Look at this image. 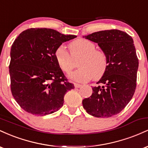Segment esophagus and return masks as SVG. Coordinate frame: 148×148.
<instances>
[{
  "mask_svg": "<svg viewBox=\"0 0 148 148\" xmlns=\"http://www.w3.org/2000/svg\"><path fill=\"white\" fill-rule=\"evenodd\" d=\"M81 86H82V85L81 84H74V87L75 88H81Z\"/></svg>",
  "mask_w": 148,
  "mask_h": 148,
  "instance_id": "obj_1",
  "label": "esophagus"
}]
</instances>
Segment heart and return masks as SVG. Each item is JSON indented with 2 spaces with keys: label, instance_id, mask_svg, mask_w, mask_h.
Instances as JSON below:
<instances>
[{
  "label": "heart",
  "instance_id": "b5f03b06",
  "mask_svg": "<svg viewBox=\"0 0 148 148\" xmlns=\"http://www.w3.org/2000/svg\"><path fill=\"white\" fill-rule=\"evenodd\" d=\"M71 53L63 45L56 49L54 56L60 68L65 73H69L75 67V62L79 67L69 74V78L77 82H86L92 78L97 79L106 72L108 66V56L104 51L96 49V46L89 40L79 39L69 45Z\"/></svg>",
  "mask_w": 148,
  "mask_h": 148
}]
</instances>
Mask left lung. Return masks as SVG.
Listing matches in <instances>:
<instances>
[{
    "mask_svg": "<svg viewBox=\"0 0 148 148\" xmlns=\"http://www.w3.org/2000/svg\"><path fill=\"white\" fill-rule=\"evenodd\" d=\"M87 40L97 43L108 56V66L92 88V94L83 100L88 113L97 118H110L123 111L136 88L138 59L132 37L119 30L95 32Z\"/></svg>",
    "mask_w": 148,
    "mask_h": 148,
    "instance_id": "1",
    "label": "left lung"
}]
</instances>
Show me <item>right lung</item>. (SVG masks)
I'll return each mask as SVG.
<instances>
[{
  "label": "right lung",
  "instance_id": "obj_1",
  "mask_svg": "<svg viewBox=\"0 0 148 148\" xmlns=\"http://www.w3.org/2000/svg\"><path fill=\"white\" fill-rule=\"evenodd\" d=\"M76 37L50 28L20 33L10 51L9 72L13 97L24 111L46 115L58 111L67 91L74 89L56 60V49Z\"/></svg>",
  "mask_w": 148,
  "mask_h": 148
}]
</instances>
